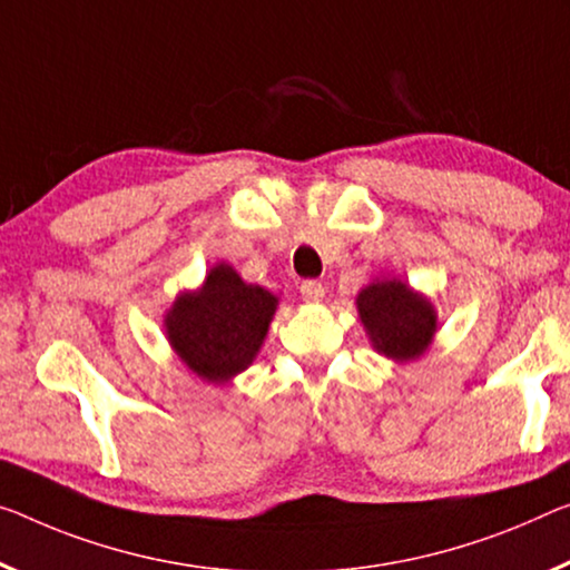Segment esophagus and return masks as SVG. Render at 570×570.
Listing matches in <instances>:
<instances>
[{"label": "esophagus", "mask_w": 570, "mask_h": 570, "mask_svg": "<svg viewBox=\"0 0 570 570\" xmlns=\"http://www.w3.org/2000/svg\"><path fill=\"white\" fill-rule=\"evenodd\" d=\"M323 293H326V291H323V285L318 283V279H303V283H301V295H303L305 303H318Z\"/></svg>", "instance_id": "esophagus-1"}]
</instances>
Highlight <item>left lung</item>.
<instances>
[{
    "mask_svg": "<svg viewBox=\"0 0 570 570\" xmlns=\"http://www.w3.org/2000/svg\"><path fill=\"white\" fill-rule=\"evenodd\" d=\"M358 315L376 352L410 362L433 341V305L400 279H376L358 293Z\"/></svg>",
    "mask_w": 570,
    "mask_h": 570,
    "instance_id": "8db88e82",
    "label": "left lung"
}]
</instances>
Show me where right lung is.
<instances>
[{"instance_id":"obj_1","label":"right lung","mask_w":570,"mask_h":570,"mask_svg":"<svg viewBox=\"0 0 570 570\" xmlns=\"http://www.w3.org/2000/svg\"><path fill=\"white\" fill-rule=\"evenodd\" d=\"M277 297L247 285L229 265L208 273L198 293H186L168 313L175 352L206 382H226L257 356L273 321Z\"/></svg>"}]
</instances>
